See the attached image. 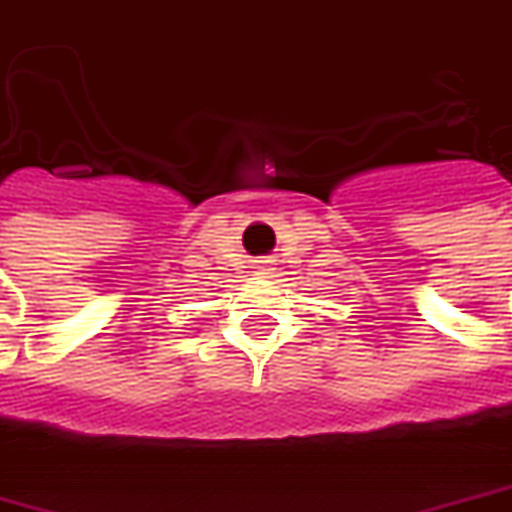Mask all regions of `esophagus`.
<instances>
[{
    "label": "esophagus",
    "instance_id": "1",
    "mask_svg": "<svg viewBox=\"0 0 512 512\" xmlns=\"http://www.w3.org/2000/svg\"><path fill=\"white\" fill-rule=\"evenodd\" d=\"M256 270H267V261H259V264H256Z\"/></svg>",
    "mask_w": 512,
    "mask_h": 512
}]
</instances>
